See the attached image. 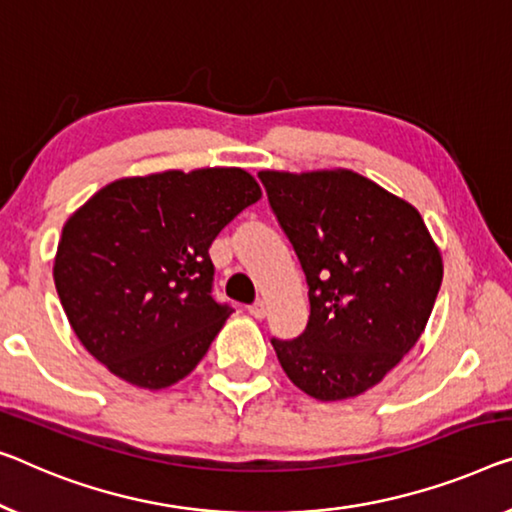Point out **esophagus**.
<instances>
[{"mask_svg": "<svg viewBox=\"0 0 512 512\" xmlns=\"http://www.w3.org/2000/svg\"><path fill=\"white\" fill-rule=\"evenodd\" d=\"M248 312L255 319H264L266 317V303L264 301H255L253 305H248Z\"/></svg>", "mask_w": 512, "mask_h": 512, "instance_id": "esophagus-1", "label": "esophagus"}]
</instances>
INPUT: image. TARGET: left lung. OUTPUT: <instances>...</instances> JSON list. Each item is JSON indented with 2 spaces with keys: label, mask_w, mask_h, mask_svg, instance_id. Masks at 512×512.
<instances>
[{
  "label": "left lung",
  "mask_w": 512,
  "mask_h": 512,
  "mask_svg": "<svg viewBox=\"0 0 512 512\" xmlns=\"http://www.w3.org/2000/svg\"><path fill=\"white\" fill-rule=\"evenodd\" d=\"M308 282L310 319L273 338L287 377L315 400L368 391L421 338L444 264L409 202L352 170L257 174Z\"/></svg>",
  "instance_id": "1"
}]
</instances>
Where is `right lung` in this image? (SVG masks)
Returning a JSON list of instances; mask_svg holds the SVG:
<instances>
[{"instance_id": "add662e5", "label": "right lung", "mask_w": 512, "mask_h": 512, "mask_svg": "<svg viewBox=\"0 0 512 512\" xmlns=\"http://www.w3.org/2000/svg\"><path fill=\"white\" fill-rule=\"evenodd\" d=\"M262 197L241 167L119 179L66 220L55 287L87 352L158 391L202 361L232 315L213 299L209 248Z\"/></svg>"}]
</instances>
